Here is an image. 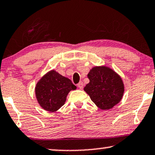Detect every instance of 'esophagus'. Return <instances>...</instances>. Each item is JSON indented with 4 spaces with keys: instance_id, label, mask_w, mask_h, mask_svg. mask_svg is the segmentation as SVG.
<instances>
[{
    "instance_id": "34e87169",
    "label": "esophagus",
    "mask_w": 155,
    "mask_h": 155,
    "mask_svg": "<svg viewBox=\"0 0 155 155\" xmlns=\"http://www.w3.org/2000/svg\"><path fill=\"white\" fill-rule=\"evenodd\" d=\"M77 86L80 88V89H82V88H83V87H84V84H83V82H81V81L79 82V83L77 84Z\"/></svg>"
}]
</instances>
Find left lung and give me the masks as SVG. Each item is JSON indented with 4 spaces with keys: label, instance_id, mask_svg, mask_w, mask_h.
Returning <instances> with one entry per match:
<instances>
[{
    "label": "left lung",
    "instance_id": "left-lung-1",
    "mask_svg": "<svg viewBox=\"0 0 155 155\" xmlns=\"http://www.w3.org/2000/svg\"><path fill=\"white\" fill-rule=\"evenodd\" d=\"M89 83L84 90L101 110H109L120 101L124 94V84L114 70L106 66L93 67L88 74Z\"/></svg>",
    "mask_w": 155,
    "mask_h": 155
}]
</instances>
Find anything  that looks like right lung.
Instances as JSON below:
<instances>
[{"mask_svg": "<svg viewBox=\"0 0 155 155\" xmlns=\"http://www.w3.org/2000/svg\"><path fill=\"white\" fill-rule=\"evenodd\" d=\"M76 89V86L69 79L61 76L55 70H51L37 83L35 96L43 109L54 112L65 104L69 91Z\"/></svg>", "mask_w": 155, "mask_h": 155, "instance_id": "1", "label": "right lung"}]
</instances>
